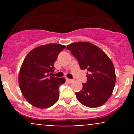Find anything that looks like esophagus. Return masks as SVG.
<instances>
[{
  "label": "esophagus",
  "instance_id": "34e87169",
  "mask_svg": "<svg viewBox=\"0 0 134 134\" xmlns=\"http://www.w3.org/2000/svg\"><path fill=\"white\" fill-rule=\"evenodd\" d=\"M66 81H67V82L68 83H69V84H70V83H72V82H73L74 80L68 79V78H66Z\"/></svg>",
  "mask_w": 134,
  "mask_h": 134
}]
</instances>
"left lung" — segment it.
<instances>
[{"instance_id": "obj_1", "label": "left lung", "mask_w": 134, "mask_h": 134, "mask_svg": "<svg viewBox=\"0 0 134 134\" xmlns=\"http://www.w3.org/2000/svg\"><path fill=\"white\" fill-rule=\"evenodd\" d=\"M67 50L76 59L82 70L86 69L87 82L76 93L77 100L90 108L99 107L110 98L116 82L113 63L99 47L89 42L73 43Z\"/></svg>"}]
</instances>
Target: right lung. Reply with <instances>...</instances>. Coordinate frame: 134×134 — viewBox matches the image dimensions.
Wrapping results in <instances>:
<instances>
[{
	"label": "right lung",
	"mask_w": 134,
	"mask_h": 134,
	"mask_svg": "<svg viewBox=\"0 0 134 134\" xmlns=\"http://www.w3.org/2000/svg\"><path fill=\"white\" fill-rule=\"evenodd\" d=\"M65 46L50 43L33 49L26 55L19 73L20 90L31 105L39 108L50 107L59 98V86L64 77L50 76L55 70L54 63Z\"/></svg>",
	"instance_id": "obj_1"
}]
</instances>
